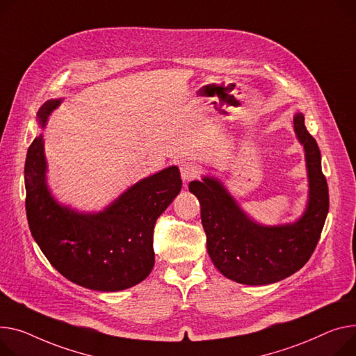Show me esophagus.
<instances>
[{"label": "esophagus", "instance_id": "esophagus-1", "mask_svg": "<svg viewBox=\"0 0 356 356\" xmlns=\"http://www.w3.org/2000/svg\"><path fill=\"white\" fill-rule=\"evenodd\" d=\"M180 173H181V179L184 181H191V180H193L199 176L200 170H199L197 165L193 164V163H184V164H181Z\"/></svg>", "mask_w": 356, "mask_h": 356}]
</instances>
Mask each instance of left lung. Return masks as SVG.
<instances>
[{"instance_id":"1","label":"left lung","mask_w":356,"mask_h":356,"mask_svg":"<svg viewBox=\"0 0 356 356\" xmlns=\"http://www.w3.org/2000/svg\"><path fill=\"white\" fill-rule=\"evenodd\" d=\"M295 133L306 153L309 202L292 225L260 226L252 222L216 179L192 181L188 191L200 202V218L211 262L226 277L243 285H269L298 272L312 256L329 210L327 183L316 140L293 117Z\"/></svg>"}]
</instances>
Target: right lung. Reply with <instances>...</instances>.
Wrapping results in <instances>:
<instances>
[{
    "mask_svg": "<svg viewBox=\"0 0 356 356\" xmlns=\"http://www.w3.org/2000/svg\"><path fill=\"white\" fill-rule=\"evenodd\" d=\"M60 102L40 107L42 127ZM45 170L40 136L29 147L24 169L26 211L33 238L49 262L68 280L92 291H123L145 280L154 266L156 220L181 191L176 165L136 183L97 215L60 206L47 188Z\"/></svg>",
    "mask_w": 356,
    "mask_h": 356,
    "instance_id": "1",
    "label": "right lung"
}]
</instances>
